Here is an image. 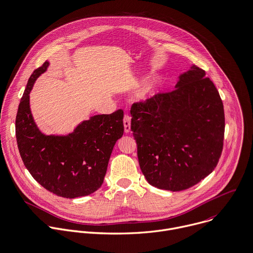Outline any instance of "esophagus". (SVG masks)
<instances>
[{
	"label": "esophagus",
	"instance_id": "obj_1",
	"mask_svg": "<svg viewBox=\"0 0 253 253\" xmlns=\"http://www.w3.org/2000/svg\"><path fill=\"white\" fill-rule=\"evenodd\" d=\"M123 124H124V130L125 132H129L131 129V117L128 114L124 115L123 118Z\"/></svg>",
	"mask_w": 253,
	"mask_h": 253
}]
</instances>
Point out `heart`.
I'll use <instances>...</instances> for the list:
<instances>
[{
    "instance_id": "1",
    "label": "heart",
    "mask_w": 253,
    "mask_h": 253,
    "mask_svg": "<svg viewBox=\"0 0 253 253\" xmlns=\"http://www.w3.org/2000/svg\"><path fill=\"white\" fill-rule=\"evenodd\" d=\"M156 85H157V83H156L155 80H149V81H147V82L141 86V88L139 89V91H138V97H139V98H142V99L147 98L148 96H150V95L153 93V91H154Z\"/></svg>"
}]
</instances>
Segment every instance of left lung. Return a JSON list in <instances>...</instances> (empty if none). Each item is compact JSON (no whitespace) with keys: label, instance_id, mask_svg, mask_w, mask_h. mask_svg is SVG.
<instances>
[{"label":"left lung","instance_id":"1","mask_svg":"<svg viewBox=\"0 0 253 253\" xmlns=\"http://www.w3.org/2000/svg\"><path fill=\"white\" fill-rule=\"evenodd\" d=\"M139 165L150 184L181 191L209 175L222 155L224 105L204 70L193 66L175 88L131 106Z\"/></svg>","mask_w":253,"mask_h":253}]
</instances>
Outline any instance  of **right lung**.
Listing matches in <instances>:
<instances>
[{
	"label": "right lung",
	"instance_id": "add662e5",
	"mask_svg": "<svg viewBox=\"0 0 253 253\" xmlns=\"http://www.w3.org/2000/svg\"><path fill=\"white\" fill-rule=\"evenodd\" d=\"M44 62L30 76L15 117V137L21 160L32 177L45 189L64 198L96 191L106 173L116 141L124 132L122 109L94 115L68 136H45L37 129L29 108V92Z\"/></svg>",
	"mask_w": 253,
	"mask_h": 253
}]
</instances>
